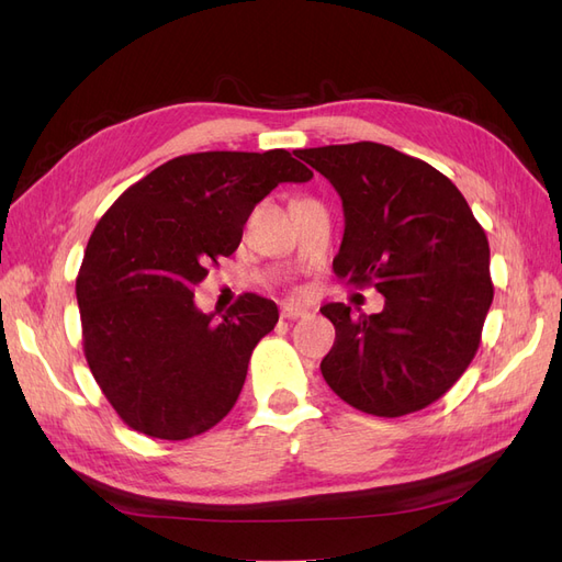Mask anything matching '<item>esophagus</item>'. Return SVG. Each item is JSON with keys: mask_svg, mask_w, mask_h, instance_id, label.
<instances>
[{"mask_svg": "<svg viewBox=\"0 0 562 562\" xmlns=\"http://www.w3.org/2000/svg\"><path fill=\"white\" fill-rule=\"evenodd\" d=\"M304 316H310V312L304 310V307H300V304H283L281 318H285V321H297V318H304Z\"/></svg>", "mask_w": 562, "mask_h": 562, "instance_id": "esophagus-1", "label": "esophagus"}]
</instances>
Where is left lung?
<instances>
[{"instance_id": "obj_1", "label": "left lung", "mask_w": 562, "mask_h": 562, "mask_svg": "<svg viewBox=\"0 0 562 562\" xmlns=\"http://www.w3.org/2000/svg\"><path fill=\"white\" fill-rule=\"evenodd\" d=\"M302 159L342 199L335 277L384 295V310L370 316H351L342 302L321 307L335 326L323 380L361 413H417L479 351L495 295L485 229L450 178L389 145L312 147Z\"/></svg>"}]
</instances>
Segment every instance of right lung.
I'll return each instance as SVG.
<instances>
[{"mask_svg":"<svg viewBox=\"0 0 562 562\" xmlns=\"http://www.w3.org/2000/svg\"><path fill=\"white\" fill-rule=\"evenodd\" d=\"M312 176L285 149L196 151L131 184L98 220L77 277L81 342L131 429L184 440L232 411L279 310L244 293L215 321L196 310L194 285L239 248L255 203Z\"/></svg>","mask_w":562,"mask_h":562,"instance_id":"right-lung-1","label":"right lung"}]
</instances>
